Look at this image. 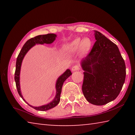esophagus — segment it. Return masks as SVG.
Masks as SVG:
<instances>
[{"label": "esophagus", "instance_id": "obj_1", "mask_svg": "<svg viewBox=\"0 0 135 135\" xmlns=\"http://www.w3.org/2000/svg\"><path fill=\"white\" fill-rule=\"evenodd\" d=\"M80 69V67L77 65H75L74 66H73L71 68V70L73 71H78Z\"/></svg>", "mask_w": 135, "mask_h": 135}]
</instances>
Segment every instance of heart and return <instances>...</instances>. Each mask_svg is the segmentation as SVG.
<instances>
[{"instance_id": "b5f03b06", "label": "heart", "mask_w": 135, "mask_h": 135, "mask_svg": "<svg viewBox=\"0 0 135 135\" xmlns=\"http://www.w3.org/2000/svg\"><path fill=\"white\" fill-rule=\"evenodd\" d=\"M93 41L89 37H85L82 39L80 37H77L64 45L62 47V51L67 53L73 54L79 51L83 55L88 54L93 47Z\"/></svg>"}]
</instances>
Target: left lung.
Wrapping results in <instances>:
<instances>
[{
  "instance_id": "obj_1",
  "label": "left lung",
  "mask_w": 135,
  "mask_h": 135,
  "mask_svg": "<svg viewBox=\"0 0 135 135\" xmlns=\"http://www.w3.org/2000/svg\"><path fill=\"white\" fill-rule=\"evenodd\" d=\"M96 42L81 61L84 70L82 91L86 100L103 105L119 95L126 79V65L117 46L100 32L95 31Z\"/></svg>"
}]
</instances>
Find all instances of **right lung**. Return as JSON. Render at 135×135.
I'll return each instance as SVG.
<instances>
[{
    "mask_svg": "<svg viewBox=\"0 0 135 135\" xmlns=\"http://www.w3.org/2000/svg\"><path fill=\"white\" fill-rule=\"evenodd\" d=\"M57 37L55 34H47V35H38L36 36L35 37H33L27 40L26 43L24 45L23 47L20 51L19 55L17 57V62H16V69L15 72V81L16 83V87H17L18 92L19 93L20 97L22 98L26 103L30 106L32 108L36 109L38 111H47L49 109L53 108L54 107L56 106L59 104L60 101V97H61V93L62 90V87L63 85L64 82L65 81V80L68 78L72 74L71 72L70 69H67L63 73L62 75L59 76L58 79H57L56 84H55V89H56V95L54 99L50 102L49 103L43 105L42 106L39 107H34L31 105L27 103L26 100L24 99L22 95L21 94V88H20V71H21V68L22 62V60L24 58V56L27 54V52L30 49L31 47H33L34 46L36 45H43V44H51L53 43L56 39Z\"/></svg>",
    "mask_w": 135,
    "mask_h": 135,
    "instance_id": "obj_1",
    "label": "right lung"
}]
</instances>
